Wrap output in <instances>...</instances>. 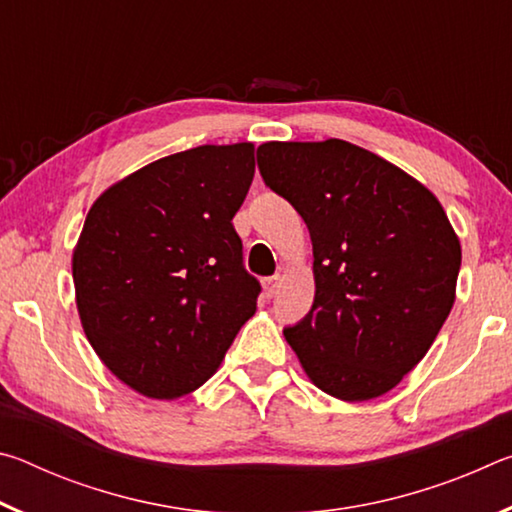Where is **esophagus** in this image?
<instances>
[{
  "label": "esophagus",
  "mask_w": 512,
  "mask_h": 512,
  "mask_svg": "<svg viewBox=\"0 0 512 512\" xmlns=\"http://www.w3.org/2000/svg\"><path fill=\"white\" fill-rule=\"evenodd\" d=\"M264 284V293L268 298H273L275 293H277V289H280V284H282V277L280 275H273V277H266V280L262 282Z\"/></svg>",
  "instance_id": "obj_1"
}]
</instances>
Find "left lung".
<instances>
[{
	"mask_svg": "<svg viewBox=\"0 0 512 512\" xmlns=\"http://www.w3.org/2000/svg\"><path fill=\"white\" fill-rule=\"evenodd\" d=\"M257 164L314 246V305L284 339L320 391L375 400L418 366L454 307L461 241L443 205L343 140L266 142Z\"/></svg>",
	"mask_w": 512,
	"mask_h": 512,
	"instance_id": "left-lung-1",
	"label": "left lung"
}]
</instances>
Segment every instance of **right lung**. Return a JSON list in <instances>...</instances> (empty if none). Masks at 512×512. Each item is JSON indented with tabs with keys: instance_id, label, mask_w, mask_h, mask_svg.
<instances>
[{
	"instance_id": "right-lung-1",
	"label": "right lung",
	"mask_w": 512,
	"mask_h": 512,
	"mask_svg": "<svg viewBox=\"0 0 512 512\" xmlns=\"http://www.w3.org/2000/svg\"><path fill=\"white\" fill-rule=\"evenodd\" d=\"M255 176V146L205 144L110 185L72 257L83 332L106 368L151 400L196 391L255 314L232 216Z\"/></svg>"
}]
</instances>
